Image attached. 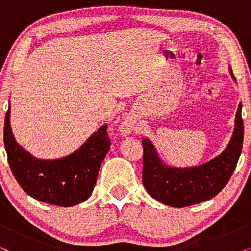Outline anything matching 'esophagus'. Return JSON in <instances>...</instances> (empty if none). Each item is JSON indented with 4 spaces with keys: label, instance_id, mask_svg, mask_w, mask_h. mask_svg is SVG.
<instances>
[{
    "label": "esophagus",
    "instance_id": "34e87169",
    "mask_svg": "<svg viewBox=\"0 0 251 251\" xmlns=\"http://www.w3.org/2000/svg\"><path fill=\"white\" fill-rule=\"evenodd\" d=\"M132 128V122L130 120H126L122 125V131L123 132H129Z\"/></svg>",
    "mask_w": 251,
    "mask_h": 251
}]
</instances>
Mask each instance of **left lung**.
<instances>
[{
    "mask_svg": "<svg viewBox=\"0 0 251 251\" xmlns=\"http://www.w3.org/2000/svg\"><path fill=\"white\" fill-rule=\"evenodd\" d=\"M231 74L235 80L232 70ZM241 108L240 104L228 146L221 155L202 166L184 169L166 167L157 157L152 143L143 138V185L151 197L170 207L183 208L217 195L228 183L242 151Z\"/></svg>",
    "mask_w": 251,
    "mask_h": 251,
    "instance_id": "obj_1",
    "label": "left lung"
}]
</instances>
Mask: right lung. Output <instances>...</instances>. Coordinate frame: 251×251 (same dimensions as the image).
Returning <instances> with one entry per match:
<instances>
[{"label": "right lung", "instance_id": "add662e5", "mask_svg": "<svg viewBox=\"0 0 251 251\" xmlns=\"http://www.w3.org/2000/svg\"><path fill=\"white\" fill-rule=\"evenodd\" d=\"M109 146L111 140L105 125L72 155L54 161L37 160L13 138L10 107L5 114L4 147L10 169L27 194L46 203L72 207L87 200Z\"/></svg>", "mask_w": 251, "mask_h": 251}]
</instances>
